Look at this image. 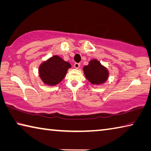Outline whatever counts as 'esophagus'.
Returning <instances> with one entry per match:
<instances>
[{
    "label": "esophagus",
    "mask_w": 151,
    "mask_h": 151,
    "mask_svg": "<svg viewBox=\"0 0 151 151\" xmlns=\"http://www.w3.org/2000/svg\"><path fill=\"white\" fill-rule=\"evenodd\" d=\"M81 66V64L80 63H75V64H74V66H75V68H78Z\"/></svg>",
    "instance_id": "1"
}]
</instances>
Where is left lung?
I'll use <instances>...</instances> for the list:
<instances>
[{
    "label": "left lung",
    "mask_w": 151,
    "mask_h": 151,
    "mask_svg": "<svg viewBox=\"0 0 151 151\" xmlns=\"http://www.w3.org/2000/svg\"><path fill=\"white\" fill-rule=\"evenodd\" d=\"M86 78L93 84H101L108 77L107 69L101 65L97 60H93L83 68Z\"/></svg>",
    "instance_id": "1"
}]
</instances>
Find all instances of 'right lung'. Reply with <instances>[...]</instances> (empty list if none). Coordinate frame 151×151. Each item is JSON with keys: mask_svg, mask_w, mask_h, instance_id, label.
<instances>
[{"mask_svg": "<svg viewBox=\"0 0 151 151\" xmlns=\"http://www.w3.org/2000/svg\"><path fill=\"white\" fill-rule=\"evenodd\" d=\"M71 65L58 56H54L43 63L40 67V77L45 83L55 85L65 76Z\"/></svg>", "mask_w": 151, "mask_h": 151, "instance_id": "obj_1", "label": "right lung"}]
</instances>
